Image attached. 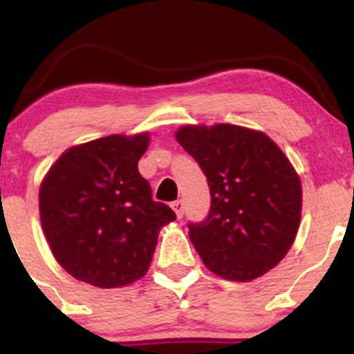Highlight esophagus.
Instances as JSON below:
<instances>
[{
	"mask_svg": "<svg viewBox=\"0 0 354 354\" xmlns=\"http://www.w3.org/2000/svg\"><path fill=\"white\" fill-rule=\"evenodd\" d=\"M171 208L174 209V213H176L178 218L183 216V213H185V203H183L181 200H176L171 203Z\"/></svg>",
	"mask_w": 354,
	"mask_h": 354,
	"instance_id": "34e87169",
	"label": "esophagus"
}]
</instances>
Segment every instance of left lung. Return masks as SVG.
I'll list each match as a JSON object with an SVG mask.
<instances>
[{
	"mask_svg": "<svg viewBox=\"0 0 354 354\" xmlns=\"http://www.w3.org/2000/svg\"><path fill=\"white\" fill-rule=\"evenodd\" d=\"M176 140L209 185L211 208L189 223L203 263L231 281L274 268L293 245L301 218V181L265 133L236 124L183 126Z\"/></svg>",
	"mask_w": 354,
	"mask_h": 354,
	"instance_id": "left-lung-1",
	"label": "left lung"
}]
</instances>
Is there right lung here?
<instances>
[{
  "instance_id": "1",
  "label": "right lung",
  "mask_w": 354,
  "mask_h": 354,
  "mask_svg": "<svg viewBox=\"0 0 354 354\" xmlns=\"http://www.w3.org/2000/svg\"><path fill=\"white\" fill-rule=\"evenodd\" d=\"M149 135H109L73 146L39 188V216L56 261L80 281L120 288L143 278L174 211L138 171Z\"/></svg>"
}]
</instances>
